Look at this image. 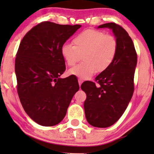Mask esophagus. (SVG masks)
I'll return each mask as SVG.
<instances>
[{
  "mask_svg": "<svg viewBox=\"0 0 154 154\" xmlns=\"http://www.w3.org/2000/svg\"><path fill=\"white\" fill-rule=\"evenodd\" d=\"M78 82H79V85L80 86L81 85H82V83L83 82V80L81 79H78Z\"/></svg>",
  "mask_w": 154,
  "mask_h": 154,
  "instance_id": "1",
  "label": "esophagus"
}]
</instances>
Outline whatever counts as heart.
<instances>
[{
	"mask_svg": "<svg viewBox=\"0 0 154 154\" xmlns=\"http://www.w3.org/2000/svg\"><path fill=\"white\" fill-rule=\"evenodd\" d=\"M73 45L64 44L61 54L68 66H73L82 56L83 62L69 70L70 75L88 79L96 73L110 67L117 53V41L114 36L103 32L87 29L76 35Z\"/></svg>",
	"mask_w": 154,
	"mask_h": 154,
	"instance_id": "obj_1",
	"label": "heart"
}]
</instances>
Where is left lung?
I'll use <instances>...</instances> for the list:
<instances>
[{
    "instance_id": "8db88e82",
    "label": "left lung",
    "mask_w": 154,
    "mask_h": 154,
    "mask_svg": "<svg viewBox=\"0 0 154 154\" xmlns=\"http://www.w3.org/2000/svg\"><path fill=\"white\" fill-rule=\"evenodd\" d=\"M98 28L112 30L117 41V53L110 67L95 77L98 85L87 81L81 88L87 95L84 109L88 122L105 128L118 121L131 100L137 54L131 38L121 26L106 23Z\"/></svg>"
}]
</instances>
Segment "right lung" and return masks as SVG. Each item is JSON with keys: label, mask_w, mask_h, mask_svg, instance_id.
Returning a JSON list of instances; mask_svg holds the SVG:
<instances>
[{"label": "right lung", "mask_w": 154, "mask_h": 154, "mask_svg": "<svg viewBox=\"0 0 154 154\" xmlns=\"http://www.w3.org/2000/svg\"><path fill=\"white\" fill-rule=\"evenodd\" d=\"M80 27L43 22L28 32L19 45L15 61L17 92L27 115L42 126L62 121L79 88L75 77L60 76L66 69L61 48Z\"/></svg>", "instance_id": "1"}]
</instances>
